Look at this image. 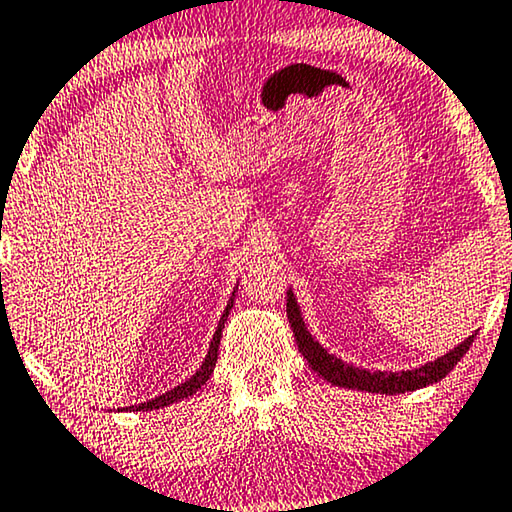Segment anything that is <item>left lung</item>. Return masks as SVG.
Segmentation results:
<instances>
[{"label":"left lung","mask_w":512,"mask_h":512,"mask_svg":"<svg viewBox=\"0 0 512 512\" xmlns=\"http://www.w3.org/2000/svg\"><path fill=\"white\" fill-rule=\"evenodd\" d=\"M287 320H290L292 334L297 338L299 352L304 355L308 366H311L313 371H318V376L325 378L331 385L345 387V390H359V392H373V394H406V392L422 390V387H427L431 383H438V380H443L452 369H455L457 362L466 355V350L471 348L475 338V334H471L469 338H464L455 350L445 352V355L434 359V362L417 366V369L369 371V369H359V366L345 364L343 359H338L336 355H329V352L315 341L311 331L306 329L304 318H301L299 304L297 299H294L292 287L287 290Z\"/></svg>","instance_id":"1"}]
</instances>
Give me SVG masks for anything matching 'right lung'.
Wrapping results in <instances>:
<instances>
[{
  "label": "right lung",
  "mask_w": 512,
  "mask_h": 512,
  "mask_svg": "<svg viewBox=\"0 0 512 512\" xmlns=\"http://www.w3.org/2000/svg\"><path fill=\"white\" fill-rule=\"evenodd\" d=\"M236 290H239V285L234 287L232 297H229V301H227L225 313H222V318H220V322H218V329H215V334H213L211 348H208V355H206L204 362H201V366L197 369V373H194V376L187 378L185 383H181L178 387H174V390H169V392L160 394V397H155V399H150V401H143V403H136V406L118 408V410H129V413H132V410H157V408L171 406V403H176V401H181V399L192 397V394H197V392L201 390V387L206 385V380L211 378V373H213V369H215V362H218V348H220V338H222V327H225L227 315H229V311H232V306H234Z\"/></svg>",
  "instance_id": "obj_1"
}]
</instances>
